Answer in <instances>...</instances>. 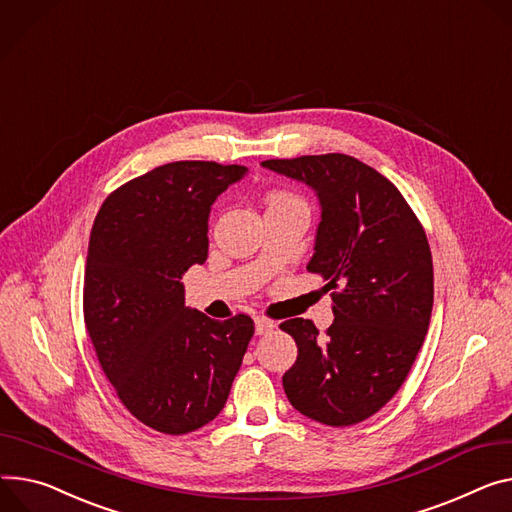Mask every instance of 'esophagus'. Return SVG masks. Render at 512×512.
Masks as SVG:
<instances>
[{
	"instance_id": "obj_1",
	"label": "esophagus",
	"mask_w": 512,
	"mask_h": 512,
	"mask_svg": "<svg viewBox=\"0 0 512 512\" xmlns=\"http://www.w3.org/2000/svg\"><path fill=\"white\" fill-rule=\"evenodd\" d=\"M254 326H256V334L262 336V334H268L274 328V322L268 320V318L258 316V318H254Z\"/></svg>"
}]
</instances>
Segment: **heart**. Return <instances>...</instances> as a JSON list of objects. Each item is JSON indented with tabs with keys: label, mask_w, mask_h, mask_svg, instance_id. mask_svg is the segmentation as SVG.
I'll use <instances>...</instances> for the list:
<instances>
[{
	"label": "heart",
	"mask_w": 512,
	"mask_h": 512,
	"mask_svg": "<svg viewBox=\"0 0 512 512\" xmlns=\"http://www.w3.org/2000/svg\"><path fill=\"white\" fill-rule=\"evenodd\" d=\"M281 201H297L295 196H291V194H285V192H279V194H272V199H270V203H281Z\"/></svg>",
	"instance_id": "1"
}]
</instances>
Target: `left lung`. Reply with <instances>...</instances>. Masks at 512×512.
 Wrapping results in <instances>:
<instances>
[{
  "instance_id": "8db88e82",
  "label": "left lung",
  "mask_w": 512,
  "mask_h": 512,
  "mask_svg": "<svg viewBox=\"0 0 512 512\" xmlns=\"http://www.w3.org/2000/svg\"><path fill=\"white\" fill-rule=\"evenodd\" d=\"M316 190L322 221L307 264L328 281L334 322L322 336L293 318L297 361L283 375L291 406L328 426L381 410L408 377L428 332L435 274L426 233L402 192L344 153L266 160Z\"/></svg>"
}]
</instances>
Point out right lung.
Masks as SVG:
<instances>
[{"mask_svg": "<svg viewBox=\"0 0 512 512\" xmlns=\"http://www.w3.org/2000/svg\"><path fill=\"white\" fill-rule=\"evenodd\" d=\"M244 166L172 162L116 188L88 246L84 320L116 396L145 426L186 435L225 406L254 336L184 305L182 274L209 252V213Z\"/></svg>", "mask_w": 512, "mask_h": 512, "instance_id": "obj_1", "label": "right lung"}]
</instances>
